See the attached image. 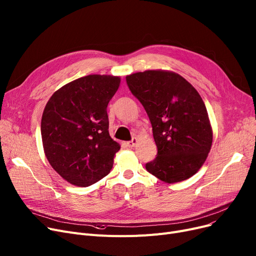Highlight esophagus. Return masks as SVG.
<instances>
[{
  "label": "esophagus",
  "mask_w": 256,
  "mask_h": 256,
  "mask_svg": "<svg viewBox=\"0 0 256 256\" xmlns=\"http://www.w3.org/2000/svg\"><path fill=\"white\" fill-rule=\"evenodd\" d=\"M137 142H138V140H137V138H132L130 141H128L126 142V146H128V148H134L136 144H137Z\"/></svg>",
  "instance_id": "obj_1"
}]
</instances>
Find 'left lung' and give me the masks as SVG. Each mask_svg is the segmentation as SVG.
I'll list each match as a JSON object with an SVG mask.
<instances>
[{
    "label": "left lung",
    "instance_id": "1",
    "mask_svg": "<svg viewBox=\"0 0 256 256\" xmlns=\"http://www.w3.org/2000/svg\"><path fill=\"white\" fill-rule=\"evenodd\" d=\"M126 84L146 110L157 157L146 170L166 183L184 181L204 164L212 144L208 113L196 88L179 74L148 70L126 76Z\"/></svg>",
    "mask_w": 256,
    "mask_h": 256
}]
</instances>
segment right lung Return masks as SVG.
Listing matches in <instances>:
<instances>
[{
	"label": "right lung",
	"instance_id": "obj_1",
	"mask_svg": "<svg viewBox=\"0 0 256 256\" xmlns=\"http://www.w3.org/2000/svg\"><path fill=\"white\" fill-rule=\"evenodd\" d=\"M120 77L88 75L62 86L44 110L40 132L46 157L66 181L90 186L113 168L119 144L108 134L106 108Z\"/></svg>",
	"mask_w": 256,
	"mask_h": 256
}]
</instances>
